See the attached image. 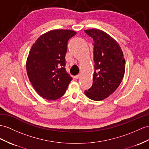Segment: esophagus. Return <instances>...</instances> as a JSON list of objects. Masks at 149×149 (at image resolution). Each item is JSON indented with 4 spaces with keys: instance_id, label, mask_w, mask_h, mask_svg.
Masks as SVG:
<instances>
[{
    "instance_id": "1",
    "label": "esophagus",
    "mask_w": 149,
    "mask_h": 149,
    "mask_svg": "<svg viewBox=\"0 0 149 149\" xmlns=\"http://www.w3.org/2000/svg\"><path fill=\"white\" fill-rule=\"evenodd\" d=\"M79 77H80V75H79V74L76 75V76H74V79H78L79 78Z\"/></svg>"
}]
</instances>
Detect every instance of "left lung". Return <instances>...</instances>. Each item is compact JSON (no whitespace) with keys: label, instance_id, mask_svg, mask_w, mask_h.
<instances>
[{"label":"left lung","instance_id":"left-lung-1","mask_svg":"<svg viewBox=\"0 0 149 149\" xmlns=\"http://www.w3.org/2000/svg\"><path fill=\"white\" fill-rule=\"evenodd\" d=\"M93 39L95 71L91 88L85 90L89 99L104 100L115 92L125 71V59L120 46L103 31L90 29L84 31Z\"/></svg>","mask_w":149,"mask_h":149}]
</instances>
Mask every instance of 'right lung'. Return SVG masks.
Returning a JSON list of instances; mask_svg holds the SVG:
<instances>
[{"label":"right lung","mask_w":149,"mask_h":149,"mask_svg":"<svg viewBox=\"0 0 149 149\" xmlns=\"http://www.w3.org/2000/svg\"><path fill=\"white\" fill-rule=\"evenodd\" d=\"M77 33L55 30L40 37L29 53L26 71L38 95L49 100L62 97L72 79L66 71L68 42Z\"/></svg>","instance_id":"add662e5"}]
</instances>
